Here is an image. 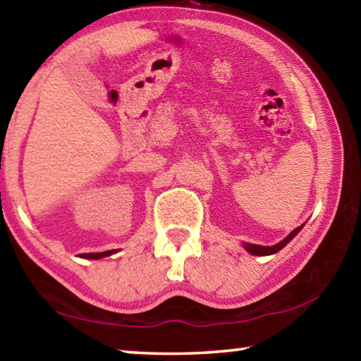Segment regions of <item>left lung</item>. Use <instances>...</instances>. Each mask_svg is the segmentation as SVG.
<instances>
[{
    "mask_svg": "<svg viewBox=\"0 0 361 361\" xmlns=\"http://www.w3.org/2000/svg\"><path fill=\"white\" fill-rule=\"evenodd\" d=\"M301 228L302 226H299V228H296L295 231L291 232L290 235H286L285 239L282 240V242H279L277 245H272V247H261V245H253V243H245V250L248 253H252V255H256V256H266V255H274V253H277L279 250H282L286 243H288L293 237H295L299 231H301Z\"/></svg>",
    "mask_w": 361,
    "mask_h": 361,
    "instance_id": "left-lung-1",
    "label": "left lung"
}]
</instances>
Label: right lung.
<instances>
[{"mask_svg":"<svg viewBox=\"0 0 361 361\" xmlns=\"http://www.w3.org/2000/svg\"><path fill=\"white\" fill-rule=\"evenodd\" d=\"M111 253H114V250H109V252H103V253H84L82 258L99 259V258H103V256H109Z\"/></svg>","mask_w":361,"mask_h":361,"instance_id":"right-lung-1","label":"right lung"}]
</instances>
